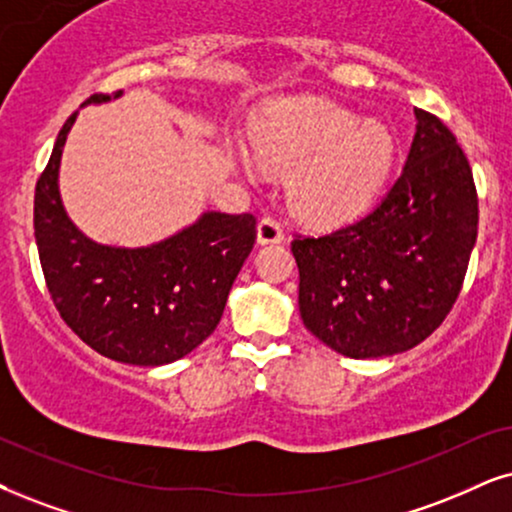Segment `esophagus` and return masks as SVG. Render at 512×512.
I'll use <instances>...</instances> for the list:
<instances>
[{
	"label": "esophagus",
	"mask_w": 512,
	"mask_h": 512,
	"mask_svg": "<svg viewBox=\"0 0 512 512\" xmlns=\"http://www.w3.org/2000/svg\"><path fill=\"white\" fill-rule=\"evenodd\" d=\"M257 238H260V243H281L286 238V226L276 217H264L257 226Z\"/></svg>",
	"instance_id": "obj_1"
}]
</instances>
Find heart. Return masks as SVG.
<instances>
[{
  "mask_svg": "<svg viewBox=\"0 0 512 512\" xmlns=\"http://www.w3.org/2000/svg\"><path fill=\"white\" fill-rule=\"evenodd\" d=\"M255 148L267 172H297L293 203L314 222H345L383 189L394 141L380 122L328 103H293L257 129Z\"/></svg>",
  "mask_w": 512,
  "mask_h": 512,
  "instance_id": "b5f03b06",
  "label": "heart"
}]
</instances>
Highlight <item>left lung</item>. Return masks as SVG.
I'll return each instance as SVG.
<instances>
[{"label":"left lung","instance_id":"obj_1","mask_svg":"<svg viewBox=\"0 0 512 512\" xmlns=\"http://www.w3.org/2000/svg\"><path fill=\"white\" fill-rule=\"evenodd\" d=\"M416 118L406 167L368 215L290 243L302 323L352 359L430 338L461 295L477 238L480 198L456 134L423 108Z\"/></svg>","mask_w":512,"mask_h":512}]
</instances>
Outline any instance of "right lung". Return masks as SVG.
I'll return each instance as SVG.
<instances>
[{
  "label": "right lung",
  "instance_id": "obj_1",
  "mask_svg": "<svg viewBox=\"0 0 512 512\" xmlns=\"http://www.w3.org/2000/svg\"><path fill=\"white\" fill-rule=\"evenodd\" d=\"M113 94H92L106 101ZM73 113L35 186V241L54 307L103 357L134 366L172 364L215 333L226 297L257 241V217L208 212L151 248H108L70 224L58 163Z\"/></svg>",
  "mask_w": 512,
  "mask_h": 512
}]
</instances>
